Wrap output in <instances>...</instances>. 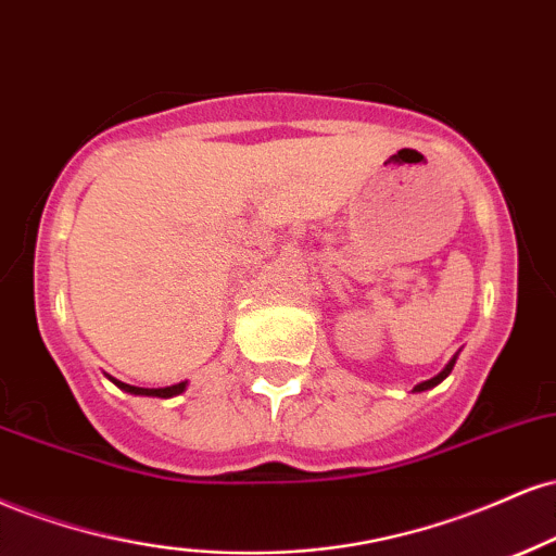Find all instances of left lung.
<instances>
[{"instance_id":"1","label":"left lung","mask_w":556,"mask_h":556,"mask_svg":"<svg viewBox=\"0 0 556 556\" xmlns=\"http://www.w3.org/2000/svg\"><path fill=\"white\" fill-rule=\"evenodd\" d=\"M455 358H458V356H453V358H450V364H447V367L445 369H442L440 371V375H437V377H432V380H427V382H421V384H416V393H421V390H429V388H434V384H440L442 380H445V377L450 375V371H453V367H455Z\"/></svg>"}]
</instances>
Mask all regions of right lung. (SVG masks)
<instances>
[{"mask_svg": "<svg viewBox=\"0 0 556 556\" xmlns=\"http://www.w3.org/2000/svg\"><path fill=\"white\" fill-rule=\"evenodd\" d=\"M122 390H127V393H135V395H155V397H172V395H179L181 390L187 388V382H176V384H168V388H135V384H127V382H116Z\"/></svg>", "mask_w": 556, "mask_h": 556, "instance_id": "obj_1", "label": "right lung"}]
</instances>
